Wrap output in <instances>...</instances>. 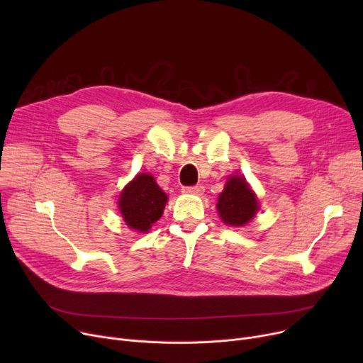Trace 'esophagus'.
Masks as SVG:
<instances>
[{"mask_svg": "<svg viewBox=\"0 0 363 363\" xmlns=\"http://www.w3.org/2000/svg\"><path fill=\"white\" fill-rule=\"evenodd\" d=\"M203 191H204L203 185H194V186H185L184 188V193H188V194H201Z\"/></svg>", "mask_w": 363, "mask_h": 363, "instance_id": "1", "label": "esophagus"}]
</instances>
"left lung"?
Here are the masks:
<instances>
[{"mask_svg": "<svg viewBox=\"0 0 363 363\" xmlns=\"http://www.w3.org/2000/svg\"><path fill=\"white\" fill-rule=\"evenodd\" d=\"M216 207L223 223L244 226L257 213L259 201L245 178L233 175L228 178L223 191L219 194Z\"/></svg>", "mask_w": 363, "mask_h": 363, "instance_id": "8db88e82", "label": "left lung"}]
</instances>
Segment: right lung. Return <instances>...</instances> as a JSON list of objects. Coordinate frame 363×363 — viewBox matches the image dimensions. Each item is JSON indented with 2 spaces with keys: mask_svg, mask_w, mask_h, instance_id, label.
I'll return each mask as SVG.
<instances>
[{
  "mask_svg": "<svg viewBox=\"0 0 363 363\" xmlns=\"http://www.w3.org/2000/svg\"><path fill=\"white\" fill-rule=\"evenodd\" d=\"M167 196L150 174L133 178L119 196L118 204L125 223L138 233H148L164 211Z\"/></svg>",
  "mask_w": 363,
  "mask_h": 363,
  "instance_id": "obj_1",
  "label": "right lung"
}]
</instances>
